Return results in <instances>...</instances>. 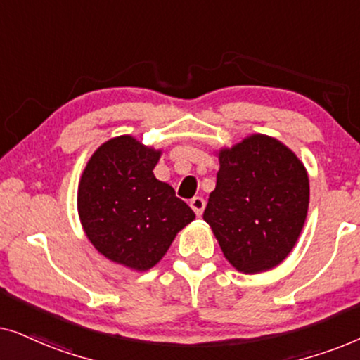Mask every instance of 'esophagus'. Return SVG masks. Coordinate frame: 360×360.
<instances>
[{"label":"esophagus","instance_id":"1","mask_svg":"<svg viewBox=\"0 0 360 360\" xmlns=\"http://www.w3.org/2000/svg\"><path fill=\"white\" fill-rule=\"evenodd\" d=\"M190 206H191V210L195 211L196 216H201V214H203V210H205L206 203H205V200L201 198V196H195V198H191Z\"/></svg>","mask_w":360,"mask_h":360}]
</instances>
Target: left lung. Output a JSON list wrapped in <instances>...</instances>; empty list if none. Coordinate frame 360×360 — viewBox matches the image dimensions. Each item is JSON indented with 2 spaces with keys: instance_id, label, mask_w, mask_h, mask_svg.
I'll list each match as a JSON object with an SVG mask.
<instances>
[{
  "instance_id": "left-lung-1",
  "label": "left lung",
  "mask_w": 360,
  "mask_h": 360,
  "mask_svg": "<svg viewBox=\"0 0 360 360\" xmlns=\"http://www.w3.org/2000/svg\"><path fill=\"white\" fill-rule=\"evenodd\" d=\"M216 155V188L203 219L238 272H267L288 257L302 234L308 172L290 147L265 134L245 136Z\"/></svg>"
}]
</instances>
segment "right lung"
<instances>
[{"mask_svg":"<svg viewBox=\"0 0 360 360\" xmlns=\"http://www.w3.org/2000/svg\"><path fill=\"white\" fill-rule=\"evenodd\" d=\"M162 150L124 134L93 152L78 181L77 210L95 249L111 262L146 272L195 219L169 184L155 179Z\"/></svg>","mask_w":360,"mask_h":360,"instance_id":"obj_1","label":"right lung"}]
</instances>
